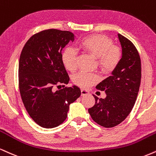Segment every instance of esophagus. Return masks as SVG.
Returning <instances> with one entry per match:
<instances>
[{
	"instance_id": "esophagus-1",
	"label": "esophagus",
	"mask_w": 156,
	"mask_h": 156,
	"mask_svg": "<svg viewBox=\"0 0 156 156\" xmlns=\"http://www.w3.org/2000/svg\"><path fill=\"white\" fill-rule=\"evenodd\" d=\"M89 94V91L88 90L84 89H81V95L82 96H85V95H87Z\"/></svg>"
}]
</instances>
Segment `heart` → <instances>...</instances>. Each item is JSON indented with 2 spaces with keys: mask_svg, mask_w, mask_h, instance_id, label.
I'll return each instance as SVG.
<instances>
[{
  "mask_svg": "<svg viewBox=\"0 0 156 156\" xmlns=\"http://www.w3.org/2000/svg\"><path fill=\"white\" fill-rule=\"evenodd\" d=\"M79 47L94 57H97V63L103 72L110 73L118 66L121 59V50L112 44V41L104 35H91L83 37L79 43ZM62 62L69 71L76 69L77 51L72 47H67L62 54ZM99 78L95 73H78L73 80L77 85L89 87L96 83Z\"/></svg>",
  "mask_w": 156,
  "mask_h": 156,
  "instance_id": "b5f03b06",
  "label": "heart"
}]
</instances>
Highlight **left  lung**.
<instances>
[{"label": "left lung", "instance_id": "8db88e82", "mask_svg": "<svg viewBox=\"0 0 156 156\" xmlns=\"http://www.w3.org/2000/svg\"><path fill=\"white\" fill-rule=\"evenodd\" d=\"M118 37L121 46V59L111 76L97 84L106 97L95 98V105L88 110L94 121L105 128L120 124L134 107L141 81V61L134 45L121 34Z\"/></svg>", "mask_w": 156, "mask_h": 156}]
</instances>
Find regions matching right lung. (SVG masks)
Masks as SVG:
<instances>
[{
	"mask_svg": "<svg viewBox=\"0 0 156 156\" xmlns=\"http://www.w3.org/2000/svg\"><path fill=\"white\" fill-rule=\"evenodd\" d=\"M75 37L70 31L46 30L33 35L22 51L19 62L20 94L28 114L44 128L62 123L70 105L81 94L75 85L57 91L54 88L57 83H69L62 51Z\"/></svg>",
	"mask_w": 156,
	"mask_h": 156,
	"instance_id": "right-lung-1",
	"label": "right lung"
}]
</instances>
